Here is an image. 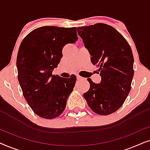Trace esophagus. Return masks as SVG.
I'll return each mask as SVG.
<instances>
[{
	"label": "esophagus",
	"instance_id": "obj_1",
	"mask_svg": "<svg viewBox=\"0 0 150 150\" xmlns=\"http://www.w3.org/2000/svg\"><path fill=\"white\" fill-rule=\"evenodd\" d=\"M77 79L80 81V80H83V78H82L81 76H77Z\"/></svg>",
	"mask_w": 150,
	"mask_h": 150
}]
</instances>
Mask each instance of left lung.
Wrapping results in <instances>:
<instances>
[{
    "label": "left lung",
    "instance_id": "8db88e82",
    "mask_svg": "<svg viewBox=\"0 0 150 150\" xmlns=\"http://www.w3.org/2000/svg\"><path fill=\"white\" fill-rule=\"evenodd\" d=\"M77 30L101 76L98 84L88 79L90 88L84 98L96 113L111 114L123 105L130 91L134 76L132 49L122 35L108 24L97 23Z\"/></svg>",
    "mask_w": 150,
    "mask_h": 150
}]
</instances>
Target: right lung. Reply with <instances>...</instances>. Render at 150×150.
<instances>
[{
  "instance_id": "right-lung-1",
  "label": "right lung",
  "mask_w": 150,
  "mask_h": 150,
  "mask_svg": "<svg viewBox=\"0 0 150 150\" xmlns=\"http://www.w3.org/2000/svg\"><path fill=\"white\" fill-rule=\"evenodd\" d=\"M78 40L76 27L42 26L26 35L18 50L16 66L22 93L32 110L41 117L53 119L65 110L76 77L52 75L66 44Z\"/></svg>"
}]
</instances>
